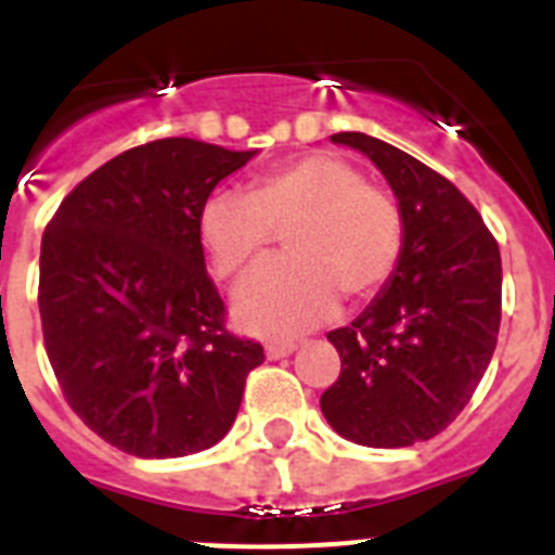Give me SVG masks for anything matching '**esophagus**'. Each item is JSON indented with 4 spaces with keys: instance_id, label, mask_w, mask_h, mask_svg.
I'll return each mask as SVG.
<instances>
[{
    "instance_id": "1",
    "label": "esophagus",
    "mask_w": 555,
    "mask_h": 555,
    "mask_svg": "<svg viewBox=\"0 0 555 555\" xmlns=\"http://www.w3.org/2000/svg\"><path fill=\"white\" fill-rule=\"evenodd\" d=\"M295 350H297L295 339H272V343H267L269 359H283L288 357V353H295Z\"/></svg>"
}]
</instances>
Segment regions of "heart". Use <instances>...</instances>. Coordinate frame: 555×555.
I'll list each match as a JSON object with an SVG mask.
<instances>
[{
    "label": "heart",
    "instance_id": "b5f03b06",
    "mask_svg": "<svg viewBox=\"0 0 555 555\" xmlns=\"http://www.w3.org/2000/svg\"><path fill=\"white\" fill-rule=\"evenodd\" d=\"M286 232L288 258L255 269L235 295V314L267 336L300 334L334 314L336 300L378 295L404 255V210L385 188L334 154L269 170L249 193H212L198 235L212 272L235 281Z\"/></svg>",
    "mask_w": 555,
    "mask_h": 555
}]
</instances>
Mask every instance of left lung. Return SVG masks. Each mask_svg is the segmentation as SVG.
<instances>
[{
  "label": "left lung",
  "instance_id": "left-lung-1",
  "mask_svg": "<svg viewBox=\"0 0 555 555\" xmlns=\"http://www.w3.org/2000/svg\"><path fill=\"white\" fill-rule=\"evenodd\" d=\"M362 151L404 210L399 272L328 339L343 371L320 406L343 438L373 449L443 433L472 401L503 317L500 246L477 207L415 156L359 131L331 137Z\"/></svg>",
  "mask_w": 555,
  "mask_h": 555
}]
</instances>
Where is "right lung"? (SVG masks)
I'll use <instances>...</instances> for the list:
<instances>
[{
  "label": "right lung",
  "instance_id": "1",
  "mask_svg": "<svg viewBox=\"0 0 555 555\" xmlns=\"http://www.w3.org/2000/svg\"><path fill=\"white\" fill-rule=\"evenodd\" d=\"M255 151L165 137L66 193L41 238L44 348L66 404L137 457L219 443L263 345L227 328L198 212Z\"/></svg>",
  "mask_w": 555,
  "mask_h": 555
}]
</instances>
